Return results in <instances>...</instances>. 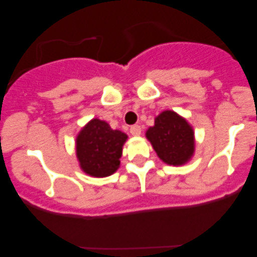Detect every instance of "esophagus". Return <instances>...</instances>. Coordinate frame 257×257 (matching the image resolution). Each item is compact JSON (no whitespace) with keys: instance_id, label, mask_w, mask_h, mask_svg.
<instances>
[{"instance_id":"esophagus-1","label":"esophagus","mask_w":257,"mask_h":257,"mask_svg":"<svg viewBox=\"0 0 257 257\" xmlns=\"http://www.w3.org/2000/svg\"><path fill=\"white\" fill-rule=\"evenodd\" d=\"M131 134L134 135V137H139V135L141 134V128H140V125H138V124L132 125V126H131Z\"/></svg>"}]
</instances>
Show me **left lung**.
I'll list each match as a JSON object with an SVG mask.
<instances>
[{"label":"left lung","mask_w":257,"mask_h":257,"mask_svg":"<svg viewBox=\"0 0 257 257\" xmlns=\"http://www.w3.org/2000/svg\"><path fill=\"white\" fill-rule=\"evenodd\" d=\"M146 138L158 157L170 166L187 163L194 153L193 128L174 111L159 113L155 125L147 129Z\"/></svg>","instance_id":"1"}]
</instances>
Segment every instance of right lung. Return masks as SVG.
I'll use <instances>...</instances> for the list:
<instances>
[{
  "instance_id": "1",
  "label": "right lung",
  "mask_w": 257,
  "mask_h": 257,
  "mask_svg": "<svg viewBox=\"0 0 257 257\" xmlns=\"http://www.w3.org/2000/svg\"><path fill=\"white\" fill-rule=\"evenodd\" d=\"M126 139L128 135L111 129L105 120L91 119L76 138V156L81 169L94 178L112 175L119 168Z\"/></svg>"
}]
</instances>
